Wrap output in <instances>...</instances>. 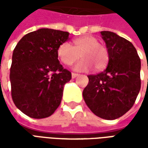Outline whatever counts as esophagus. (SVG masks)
Here are the masks:
<instances>
[{
	"label": "esophagus",
	"instance_id": "34e87169",
	"mask_svg": "<svg viewBox=\"0 0 148 148\" xmlns=\"http://www.w3.org/2000/svg\"><path fill=\"white\" fill-rule=\"evenodd\" d=\"M71 76H72V78H75V77L78 76V74H75V73H72V74H71Z\"/></svg>",
	"mask_w": 148,
	"mask_h": 148
}]
</instances>
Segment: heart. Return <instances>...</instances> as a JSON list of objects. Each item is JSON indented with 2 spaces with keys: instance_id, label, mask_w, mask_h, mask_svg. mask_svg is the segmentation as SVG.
Returning a JSON list of instances; mask_svg holds the SVG:
<instances>
[{
  "instance_id": "heart-1",
  "label": "heart",
  "mask_w": 148,
  "mask_h": 148,
  "mask_svg": "<svg viewBox=\"0 0 148 148\" xmlns=\"http://www.w3.org/2000/svg\"><path fill=\"white\" fill-rule=\"evenodd\" d=\"M80 57L82 59L74 66L77 71H89L93 66L95 70L100 71L105 67L109 61V52L105 46L99 44L95 37L84 36L74 39L73 44L62 42L57 49V55L65 65L73 64Z\"/></svg>"
}]
</instances>
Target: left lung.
Here are the masks:
<instances>
[{"label":"left lung","mask_w":148,"mask_h":148,"mask_svg":"<svg viewBox=\"0 0 148 148\" xmlns=\"http://www.w3.org/2000/svg\"><path fill=\"white\" fill-rule=\"evenodd\" d=\"M101 35L109 52V62L103 72L88 76L89 83L82 94L94 114L112 121L133 106L141 86V62L128 40L109 31Z\"/></svg>","instance_id":"left-lung-1"}]
</instances>
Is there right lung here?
<instances>
[{"instance_id":"1","label":"right lung","mask_w":148,"mask_h":148,"mask_svg":"<svg viewBox=\"0 0 148 148\" xmlns=\"http://www.w3.org/2000/svg\"><path fill=\"white\" fill-rule=\"evenodd\" d=\"M69 35L39 28L25 35L15 47L10 69L12 97L15 106L30 117H48L61 103L71 73L60 64L57 49Z\"/></svg>"}]
</instances>
